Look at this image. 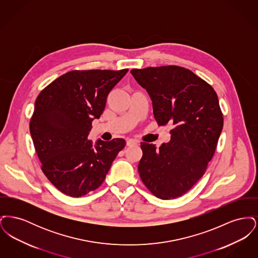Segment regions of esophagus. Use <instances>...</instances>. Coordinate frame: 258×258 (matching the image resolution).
<instances>
[{
    "label": "esophagus",
    "instance_id": "obj_1",
    "mask_svg": "<svg viewBox=\"0 0 258 258\" xmlns=\"http://www.w3.org/2000/svg\"><path fill=\"white\" fill-rule=\"evenodd\" d=\"M138 144V141H136L135 139H127L126 140V145L127 146H133V145H136Z\"/></svg>",
    "mask_w": 258,
    "mask_h": 258
}]
</instances>
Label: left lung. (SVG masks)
Returning a JSON list of instances; mask_svg holds the SVG:
<instances>
[{
    "label": "left lung",
    "mask_w": 258,
    "mask_h": 258,
    "mask_svg": "<svg viewBox=\"0 0 258 258\" xmlns=\"http://www.w3.org/2000/svg\"><path fill=\"white\" fill-rule=\"evenodd\" d=\"M131 74L152 99L159 125H172L171 139L159 149L141 142L142 182L163 200L182 197L204 175L223 126L217 93L206 81L178 66L134 69Z\"/></svg>",
    "instance_id": "left-lung-1"
}]
</instances>
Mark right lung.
Listing matches in <instances>:
<instances>
[{
    "label": "right lung",
    "instance_id": "add662e5",
    "mask_svg": "<svg viewBox=\"0 0 258 258\" xmlns=\"http://www.w3.org/2000/svg\"><path fill=\"white\" fill-rule=\"evenodd\" d=\"M128 72L73 71L38 95L30 133L41 170L62 194L81 197L103 183L111 164L125 146L123 138L88 139L92 122L104 110L111 90Z\"/></svg>",
    "mask_w": 258,
    "mask_h": 258
}]
</instances>
